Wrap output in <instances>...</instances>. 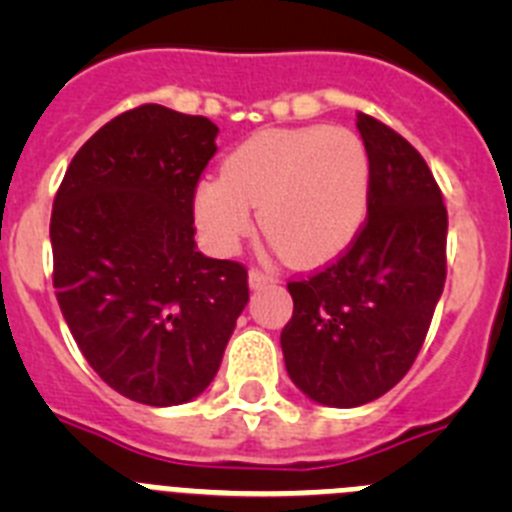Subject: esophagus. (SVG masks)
I'll use <instances>...</instances> for the list:
<instances>
[{
	"label": "esophagus",
	"mask_w": 512,
	"mask_h": 512,
	"mask_svg": "<svg viewBox=\"0 0 512 512\" xmlns=\"http://www.w3.org/2000/svg\"><path fill=\"white\" fill-rule=\"evenodd\" d=\"M248 282H251V287H261V284L274 282V277L266 274L264 269H259V266H251V271H248Z\"/></svg>",
	"instance_id": "34e87169"
}]
</instances>
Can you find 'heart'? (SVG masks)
Returning a JSON list of instances; mask_svg holds the SVG:
<instances>
[{"mask_svg": "<svg viewBox=\"0 0 512 512\" xmlns=\"http://www.w3.org/2000/svg\"><path fill=\"white\" fill-rule=\"evenodd\" d=\"M372 161L348 128L264 130L235 148L220 179L197 189V217L212 243L233 248L253 212L271 241L297 264H320L343 251L364 225Z\"/></svg>", "mask_w": 512, "mask_h": 512, "instance_id": "heart-1", "label": "heart"}]
</instances>
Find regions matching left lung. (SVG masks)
<instances>
[{"label": "left lung", "instance_id": "obj_1", "mask_svg": "<svg viewBox=\"0 0 512 512\" xmlns=\"http://www.w3.org/2000/svg\"><path fill=\"white\" fill-rule=\"evenodd\" d=\"M356 128L372 161L366 220L336 261L289 279L282 330L292 382L333 408L377 400L410 372L446 282L449 215L425 158L377 117L356 112Z\"/></svg>", "mask_w": 512, "mask_h": 512}]
</instances>
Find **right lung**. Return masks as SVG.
<instances>
[{"label": "right lung", "mask_w": 512, "mask_h": 512, "mask_svg": "<svg viewBox=\"0 0 512 512\" xmlns=\"http://www.w3.org/2000/svg\"><path fill=\"white\" fill-rule=\"evenodd\" d=\"M217 125L140 104L71 158L51 212L53 287L89 366L143 405H182L220 369L248 302L241 261L194 248Z\"/></svg>", "instance_id": "right-lung-1"}]
</instances>
